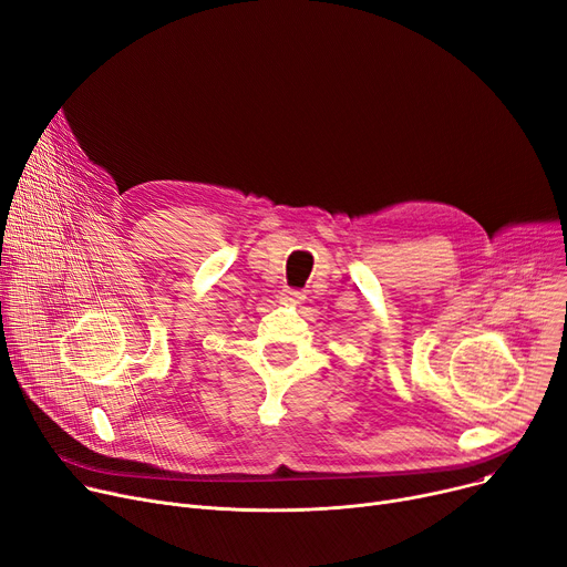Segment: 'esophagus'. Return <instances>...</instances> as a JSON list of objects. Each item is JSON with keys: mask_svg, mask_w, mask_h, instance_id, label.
Here are the masks:
<instances>
[{"mask_svg": "<svg viewBox=\"0 0 567 567\" xmlns=\"http://www.w3.org/2000/svg\"><path fill=\"white\" fill-rule=\"evenodd\" d=\"M302 297H305L302 290H295V288H284V290H281V299H284V302H288V305L302 302Z\"/></svg>", "mask_w": 567, "mask_h": 567, "instance_id": "obj_1", "label": "esophagus"}]
</instances>
